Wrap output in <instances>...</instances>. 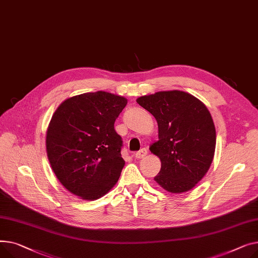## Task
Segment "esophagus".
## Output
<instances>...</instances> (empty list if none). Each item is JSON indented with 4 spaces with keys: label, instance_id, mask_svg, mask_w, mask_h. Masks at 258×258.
I'll return each instance as SVG.
<instances>
[{
    "label": "esophagus",
    "instance_id": "1",
    "mask_svg": "<svg viewBox=\"0 0 258 258\" xmlns=\"http://www.w3.org/2000/svg\"><path fill=\"white\" fill-rule=\"evenodd\" d=\"M147 153H148V151H147V149H145V148H143V149H141L139 152H136L135 154H134V157L136 158V159H140V158H144L146 155H147Z\"/></svg>",
    "mask_w": 258,
    "mask_h": 258
}]
</instances>
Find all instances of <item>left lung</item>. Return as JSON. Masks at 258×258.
Here are the masks:
<instances>
[{"label": "left lung", "instance_id": "obj_1", "mask_svg": "<svg viewBox=\"0 0 258 258\" xmlns=\"http://www.w3.org/2000/svg\"><path fill=\"white\" fill-rule=\"evenodd\" d=\"M158 124L150 151L161 169L154 180L170 192H184L205 176L216 149V128L206 106L181 90L158 92L136 100Z\"/></svg>", "mask_w": 258, "mask_h": 258}]
</instances>
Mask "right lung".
Listing matches in <instances>:
<instances>
[{"instance_id": "obj_1", "label": "right lung", "mask_w": 258, "mask_h": 258, "mask_svg": "<svg viewBox=\"0 0 258 258\" xmlns=\"http://www.w3.org/2000/svg\"><path fill=\"white\" fill-rule=\"evenodd\" d=\"M127 99L85 93L58 106L47 130V154L57 179L83 200H97L117 182L125 160L114 122Z\"/></svg>"}]
</instances>
